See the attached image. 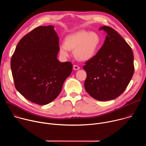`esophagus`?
<instances>
[{"mask_svg": "<svg viewBox=\"0 0 146 146\" xmlns=\"http://www.w3.org/2000/svg\"><path fill=\"white\" fill-rule=\"evenodd\" d=\"M73 69L75 70H78V69H80V67H79L78 65H73Z\"/></svg>", "mask_w": 146, "mask_h": 146, "instance_id": "34e87169", "label": "esophagus"}]
</instances>
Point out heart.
<instances>
[{"instance_id":"heart-1","label":"heart","mask_w":146,"mask_h":146,"mask_svg":"<svg viewBox=\"0 0 146 146\" xmlns=\"http://www.w3.org/2000/svg\"><path fill=\"white\" fill-rule=\"evenodd\" d=\"M100 45V37L96 32L82 30L67 36L65 43H60L59 47L63 56H68L70 50H74L73 54L76 59L86 61L94 56Z\"/></svg>"}]
</instances>
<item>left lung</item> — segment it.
I'll list each match as a JSON object with an SVG mask.
<instances>
[{"label":"left lung","mask_w":146,"mask_h":146,"mask_svg":"<svg viewBox=\"0 0 146 146\" xmlns=\"http://www.w3.org/2000/svg\"><path fill=\"white\" fill-rule=\"evenodd\" d=\"M106 37L97 54L83 66L87 73L84 87L95 99H114L125 90L135 68L131 47L114 29L103 26Z\"/></svg>","instance_id":"1"}]
</instances>
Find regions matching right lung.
<instances>
[{
  "label": "right lung",
  "instance_id": "add662e5",
  "mask_svg": "<svg viewBox=\"0 0 146 146\" xmlns=\"http://www.w3.org/2000/svg\"><path fill=\"white\" fill-rule=\"evenodd\" d=\"M59 37L54 26H40L24 36L11 59L15 87L29 101L40 105L52 102L72 73L70 62L57 59Z\"/></svg>",
  "mask_w": 146,
  "mask_h": 146
}]
</instances>
